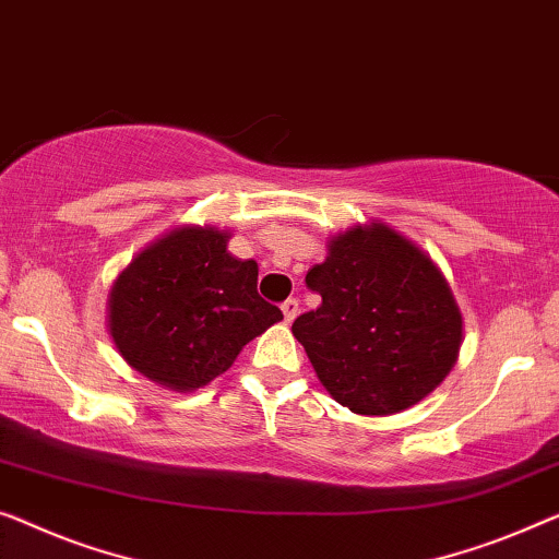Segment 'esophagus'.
<instances>
[{
	"instance_id": "obj_1",
	"label": "esophagus",
	"mask_w": 559,
	"mask_h": 559,
	"mask_svg": "<svg viewBox=\"0 0 559 559\" xmlns=\"http://www.w3.org/2000/svg\"><path fill=\"white\" fill-rule=\"evenodd\" d=\"M281 311H283V319L290 323L298 316V311H301V306H298L296 298H286V301L281 304Z\"/></svg>"
}]
</instances>
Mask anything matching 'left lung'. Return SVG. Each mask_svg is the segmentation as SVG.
I'll return each mask as SVG.
<instances>
[{"label":"left lung","mask_w":559,"mask_h":559,"mask_svg":"<svg viewBox=\"0 0 559 559\" xmlns=\"http://www.w3.org/2000/svg\"><path fill=\"white\" fill-rule=\"evenodd\" d=\"M321 296L294 321L316 377L354 414H396L431 394L456 361L462 313L435 261L384 223L331 238L306 273Z\"/></svg>","instance_id":"8db88e82"}]
</instances>
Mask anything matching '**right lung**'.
<instances>
[{"mask_svg":"<svg viewBox=\"0 0 559 559\" xmlns=\"http://www.w3.org/2000/svg\"><path fill=\"white\" fill-rule=\"evenodd\" d=\"M228 238L218 228H175L112 283L110 336L122 359L155 384L205 386L283 319L258 296V263L230 255Z\"/></svg>","mask_w":559,"mask_h":559,"instance_id":"add662e5","label":"right lung"}]
</instances>
